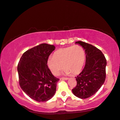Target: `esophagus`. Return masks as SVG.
I'll return each instance as SVG.
<instances>
[{"mask_svg":"<svg viewBox=\"0 0 120 120\" xmlns=\"http://www.w3.org/2000/svg\"><path fill=\"white\" fill-rule=\"evenodd\" d=\"M68 77H61L60 78V79H62V80H64V79H65V80H67V79H68Z\"/></svg>","mask_w":120,"mask_h":120,"instance_id":"1","label":"esophagus"}]
</instances>
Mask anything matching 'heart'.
Here are the masks:
<instances>
[{"mask_svg":"<svg viewBox=\"0 0 120 120\" xmlns=\"http://www.w3.org/2000/svg\"><path fill=\"white\" fill-rule=\"evenodd\" d=\"M86 61L84 49L79 44L59 49L53 56L49 57L47 65L52 74L56 76L63 68L66 74L77 75L81 72Z\"/></svg>","mask_w":120,"mask_h":120,"instance_id":"heart-1","label":"heart"}]
</instances>
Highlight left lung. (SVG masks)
I'll list each match as a JSON object with an SVG mask.
<instances>
[{
  "label": "left lung",
  "instance_id": "obj_1",
  "mask_svg": "<svg viewBox=\"0 0 120 120\" xmlns=\"http://www.w3.org/2000/svg\"><path fill=\"white\" fill-rule=\"evenodd\" d=\"M85 50L86 61L82 71L76 77L73 94L81 99L89 98L100 88L106 79V60L101 51L92 44L76 41Z\"/></svg>",
  "mask_w": 120,
  "mask_h": 120
}]
</instances>
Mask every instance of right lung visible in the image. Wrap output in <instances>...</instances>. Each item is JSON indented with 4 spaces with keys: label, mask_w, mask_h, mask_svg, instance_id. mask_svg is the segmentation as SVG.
<instances>
[{
    "label": "right lung",
    "mask_w": 120,
    "mask_h": 120,
    "mask_svg": "<svg viewBox=\"0 0 120 120\" xmlns=\"http://www.w3.org/2000/svg\"><path fill=\"white\" fill-rule=\"evenodd\" d=\"M54 45L41 44L23 54L17 65L19 83L23 92L39 102L46 101L55 94L59 80L52 74L47 65Z\"/></svg>",
    "instance_id": "add662e5"
}]
</instances>
